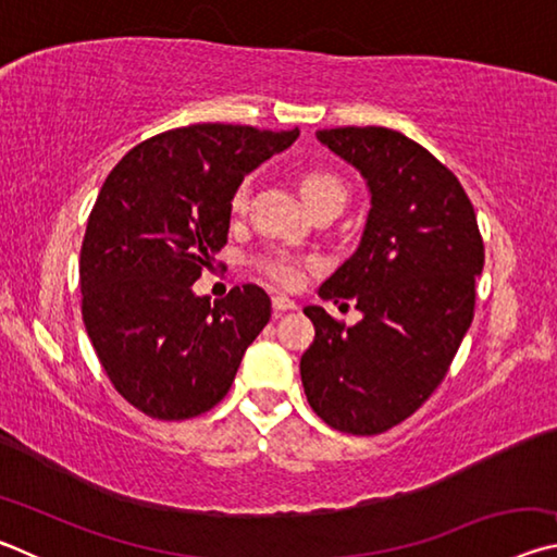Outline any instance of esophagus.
I'll use <instances>...</instances> for the list:
<instances>
[{
	"mask_svg": "<svg viewBox=\"0 0 557 557\" xmlns=\"http://www.w3.org/2000/svg\"><path fill=\"white\" fill-rule=\"evenodd\" d=\"M272 307H275L277 314H282V312H292V309H297V301L285 295H275L272 297Z\"/></svg>",
	"mask_w": 557,
	"mask_h": 557,
	"instance_id": "1",
	"label": "esophagus"
}]
</instances>
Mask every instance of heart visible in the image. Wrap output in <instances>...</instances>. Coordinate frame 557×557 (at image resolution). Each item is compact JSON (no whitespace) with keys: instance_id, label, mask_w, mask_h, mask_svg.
I'll return each mask as SVG.
<instances>
[{"instance_id":"1","label":"heart","mask_w":557,"mask_h":557,"mask_svg":"<svg viewBox=\"0 0 557 557\" xmlns=\"http://www.w3.org/2000/svg\"><path fill=\"white\" fill-rule=\"evenodd\" d=\"M329 191L344 194L342 182H338V178L332 176V174H309V176H305V182H301V199H305V201H307V199H314V196L329 194ZM248 199H250V184L243 182L238 188H235L233 201H231V209H233L235 213L245 211V206H248ZM270 272H272V275H275L280 282H285V285H295V282L299 280L297 265H292V262H287V260L272 262Z\"/></svg>"}]
</instances>
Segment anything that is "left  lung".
Instances as JSON below:
<instances>
[{"mask_svg": "<svg viewBox=\"0 0 557 557\" xmlns=\"http://www.w3.org/2000/svg\"><path fill=\"white\" fill-rule=\"evenodd\" d=\"M371 196L361 243L319 287L356 299L361 322L305 307L314 342L301 354L307 400L326 425L379 435L425 403L474 319L484 243L474 206L445 164L388 127L319 129Z\"/></svg>", "mask_w": 557, "mask_h": 557, "instance_id": "left-lung-1", "label": "left lung"}]
</instances>
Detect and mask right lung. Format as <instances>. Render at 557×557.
Listing matches in <instances>:
<instances>
[{
	"mask_svg": "<svg viewBox=\"0 0 557 557\" xmlns=\"http://www.w3.org/2000/svg\"><path fill=\"white\" fill-rule=\"evenodd\" d=\"M299 137L203 122L162 132L120 159L81 248L83 322L115 391L157 420L211 410L270 322L258 285L211 305L194 282L228 240L235 188Z\"/></svg>",
	"mask_w": 557,
	"mask_h": 557,
	"instance_id": "obj_1",
	"label": "right lung"
}]
</instances>
